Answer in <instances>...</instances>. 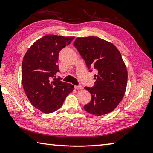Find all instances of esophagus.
Listing matches in <instances>:
<instances>
[{
    "instance_id": "1",
    "label": "esophagus",
    "mask_w": 153,
    "mask_h": 153,
    "mask_svg": "<svg viewBox=\"0 0 153 153\" xmlns=\"http://www.w3.org/2000/svg\"><path fill=\"white\" fill-rule=\"evenodd\" d=\"M75 88L77 89V90H81L83 88V87L82 86H75Z\"/></svg>"
}]
</instances>
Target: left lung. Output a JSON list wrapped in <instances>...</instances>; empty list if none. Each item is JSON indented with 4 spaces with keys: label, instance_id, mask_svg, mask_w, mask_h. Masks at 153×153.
Listing matches in <instances>:
<instances>
[{
    "label": "left lung",
    "instance_id": "8db88e82",
    "mask_svg": "<svg viewBox=\"0 0 153 153\" xmlns=\"http://www.w3.org/2000/svg\"><path fill=\"white\" fill-rule=\"evenodd\" d=\"M74 45L88 68L97 71L94 86L85 87L92 99L84 109L98 116L111 113L122 100L128 82V71L120 52L113 44L95 36L77 38Z\"/></svg>",
    "mask_w": 153,
    "mask_h": 153
}]
</instances>
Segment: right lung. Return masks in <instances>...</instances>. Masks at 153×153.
Returning a JSON list of instances; mask_svg holds the SVG:
<instances>
[{
    "mask_svg": "<svg viewBox=\"0 0 153 153\" xmlns=\"http://www.w3.org/2000/svg\"><path fill=\"white\" fill-rule=\"evenodd\" d=\"M74 36L46 35L30 46L22 61V80L27 97L33 107L45 113L60 108L74 86L61 81L55 75L59 53L69 45Z\"/></svg>",
    "mask_w": 153,
    "mask_h": 153,
    "instance_id": "add662e5",
    "label": "right lung"
}]
</instances>
